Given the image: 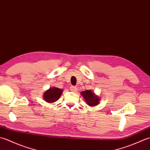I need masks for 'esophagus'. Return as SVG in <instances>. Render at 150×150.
Listing matches in <instances>:
<instances>
[{"instance_id": "obj_1", "label": "esophagus", "mask_w": 150, "mask_h": 150, "mask_svg": "<svg viewBox=\"0 0 150 150\" xmlns=\"http://www.w3.org/2000/svg\"><path fill=\"white\" fill-rule=\"evenodd\" d=\"M70 90L71 91H77V88L75 86H71V87H70Z\"/></svg>"}]
</instances>
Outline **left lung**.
I'll return each mask as SVG.
<instances>
[{
    "mask_svg": "<svg viewBox=\"0 0 150 150\" xmlns=\"http://www.w3.org/2000/svg\"><path fill=\"white\" fill-rule=\"evenodd\" d=\"M81 94L82 95L85 101L86 102L89 106H95L99 103L98 102L99 101V98H98V96H96L93 92H92L91 90H86L82 91Z\"/></svg>",
    "mask_w": 150,
    "mask_h": 150,
    "instance_id": "1",
    "label": "left lung"
}]
</instances>
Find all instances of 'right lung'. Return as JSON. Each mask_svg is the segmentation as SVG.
Here are the masks:
<instances>
[{
	"label": "right lung",
	"mask_w": 150,
	"mask_h": 150,
	"mask_svg": "<svg viewBox=\"0 0 150 150\" xmlns=\"http://www.w3.org/2000/svg\"><path fill=\"white\" fill-rule=\"evenodd\" d=\"M62 90L57 88H52L47 90L44 94V99L47 103H54L59 99Z\"/></svg>",
	"instance_id": "add662e5"
}]
</instances>
